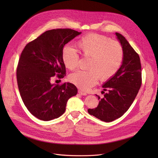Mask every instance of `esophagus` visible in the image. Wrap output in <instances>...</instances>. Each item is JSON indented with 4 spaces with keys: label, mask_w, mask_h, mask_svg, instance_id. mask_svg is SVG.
<instances>
[{
    "label": "esophagus",
    "mask_w": 158,
    "mask_h": 158,
    "mask_svg": "<svg viewBox=\"0 0 158 158\" xmlns=\"http://www.w3.org/2000/svg\"><path fill=\"white\" fill-rule=\"evenodd\" d=\"M78 93L81 95H87V94L86 92H83V91H82V90H78Z\"/></svg>",
    "instance_id": "esophagus-1"
}]
</instances>
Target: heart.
Returning <instances> with one entry per match:
<instances>
[{
	"label": "heart",
	"mask_w": 158,
	"mask_h": 158,
	"mask_svg": "<svg viewBox=\"0 0 158 158\" xmlns=\"http://www.w3.org/2000/svg\"><path fill=\"white\" fill-rule=\"evenodd\" d=\"M77 46L81 55L89 58L88 70H79L69 76V81L82 90H88L98 80L111 79L120 68L123 59V49L117 41L98 34H89L79 40ZM79 54L70 45L63 47L61 58L64 65L69 70L76 69Z\"/></svg>",
	"instance_id": "1"
}]
</instances>
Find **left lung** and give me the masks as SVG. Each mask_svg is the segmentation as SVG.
<instances>
[{"label": "left lung", "instance_id": "1", "mask_svg": "<svg viewBox=\"0 0 158 158\" xmlns=\"http://www.w3.org/2000/svg\"><path fill=\"white\" fill-rule=\"evenodd\" d=\"M123 49V63L118 71L102 86L107 93L102 98L97 96L98 105L88 109L89 114L106 122L117 119L125 113L135 99L142 85V66L138 54L127 40L115 33Z\"/></svg>", "mask_w": 158, "mask_h": 158}]
</instances>
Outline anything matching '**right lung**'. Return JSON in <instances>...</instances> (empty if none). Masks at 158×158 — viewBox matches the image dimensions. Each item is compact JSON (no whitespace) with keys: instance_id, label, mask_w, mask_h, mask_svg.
<instances>
[{"instance_id":"add662e5","label":"right lung","mask_w":158,"mask_h":158,"mask_svg":"<svg viewBox=\"0 0 158 158\" xmlns=\"http://www.w3.org/2000/svg\"><path fill=\"white\" fill-rule=\"evenodd\" d=\"M81 32L56 29L44 32L24 47L16 68L20 96L29 111L37 118L48 121L65 111L69 99L77 93L70 82L51 84V80L66 76L61 53L65 44Z\"/></svg>"}]
</instances>
